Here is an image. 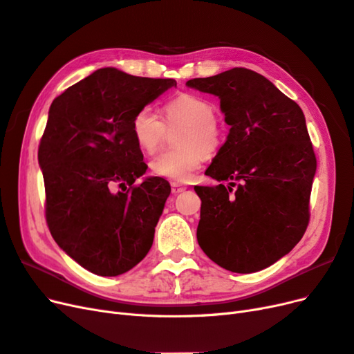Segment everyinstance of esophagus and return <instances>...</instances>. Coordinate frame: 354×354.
<instances>
[{
  "mask_svg": "<svg viewBox=\"0 0 354 354\" xmlns=\"http://www.w3.org/2000/svg\"><path fill=\"white\" fill-rule=\"evenodd\" d=\"M185 189H187L185 185L178 184V182H172V194H175V196H178V194H180V192H184Z\"/></svg>",
  "mask_w": 354,
  "mask_h": 354,
  "instance_id": "34e87169",
  "label": "esophagus"
}]
</instances>
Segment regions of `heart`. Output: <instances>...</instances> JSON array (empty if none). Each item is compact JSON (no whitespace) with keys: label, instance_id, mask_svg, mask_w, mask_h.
<instances>
[{"label":"heart","instance_id":"b5f03b06","mask_svg":"<svg viewBox=\"0 0 354 354\" xmlns=\"http://www.w3.org/2000/svg\"><path fill=\"white\" fill-rule=\"evenodd\" d=\"M166 124L151 107H142L132 119V135L145 153H154L162 145L166 127L182 124L176 150H167L156 156L151 172L157 176L178 182H187L196 174L206 154L219 151L223 131L216 120V106L206 97L180 94L165 104Z\"/></svg>","mask_w":354,"mask_h":354}]
</instances>
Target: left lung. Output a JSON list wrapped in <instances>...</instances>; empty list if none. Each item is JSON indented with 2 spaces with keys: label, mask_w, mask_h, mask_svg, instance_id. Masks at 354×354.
Returning <instances> with one entry per match:
<instances>
[{
  "label": "left lung",
  "mask_w": 354,
  "mask_h": 354,
  "mask_svg": "<svg viewBox=\"0 0 354 354\" xmlns=\"http://www.w3.org/2000/svg\"><path fill=\"white\" fill-rule=\"evenodd\" d=\"M187 85L218 95L231 127L206 170L230 187H194L201 198L197 241L226 270L265 269L291 252L310 219L316 156L303 111L244 67Z\"/></svg>",
  "instance_id": "left-lung-1"
}]
</instances>
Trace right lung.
Returning a JSON list of instances; mask_svg holds the SVG:
<instances>
[{"label": "right lung", "mask_w": 354, "mask_h": 354, "mask_svg": "<svg viewBox=\"0 0 354 354\" xmlns=\"http://www.w3.org/2000/svg\"><path fill=\"white\" fill-rule=\"evenodd\" d=\"M175 79L98 69L57 97L38 148L45 219L59 247L100 277L128 272L150 252L154 227L170 194L148 178L132 135L135 113Z\"/></svg>", "instance_id": "1"}]
</instances>
